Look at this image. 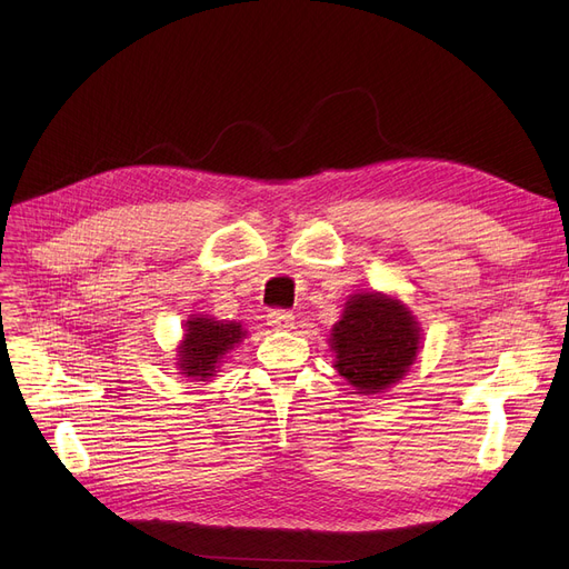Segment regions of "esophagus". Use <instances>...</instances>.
<instances>
[{"instance_id": "obj_1", "label": "esophagus", "mask_w": 569, "mask_h": 569, "mask_svg": "<svg viewBox=\"0 0 569 569\" xmlns=\"http://www.w3.org/2000/svg\"><path fill=\"white\" fill-rule=\"evenodd\" d=\"M267 322L272 325L274 330H290L295 325V316L292 311H286V309H272L267 313Z\"/></svg>"}]
</instances>
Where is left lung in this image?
<instances>
[{"label": "left lung", "instance_id": "obj_1", "mask_svg": "<svg viewBox=\"0 0 569 569\" xmlns=\"http://www.w3.org/2000/svg\"><path fill=\"white\" fill-rule=\"evenodd\" d=\"M417 346L420 327L410 311L378 292L350 297L332 330L337 369L360 395L395 385L412 365Z\"/></svg>", "mask_w": 569, "mask_h": 569}]
</instances>
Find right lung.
Returning <instances> with one entry per match:
<instances>
[{"label": "right lung", "instance_id": "1", "mask_svg": "<svg viewBox=\"0 0 569 569\" xmlns=\"http://www.w3.org/2000/svg\"><path fill=\"white\" fill-rule=\"evenodd\" d=\"M244 337L239 322L193 318L187 322L184 346L179 350V369L191 378H209L221 357Z\"/></svg>", "mask_w": 569, "mask_h": 569}]
</instances>
